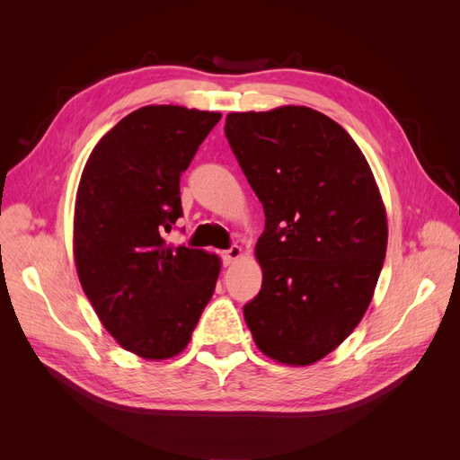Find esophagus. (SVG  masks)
Wrapping results in <instances>:
<instances>
[{
  "label": "esophagus",
  "mask_w": 460,
  "mask_h": 460,
  "mask_svg": "<svg viewBox=\"0 0 460 460\" xmlns=\"http://www.w3.org/2000/svg\"><path fill=\"white\" fill-rule=\"evenodd\" d=\"M242 257V247L240 245H232L228 247L226 252H222V262H225V267H230L232 262H235Z\"/></svg>",
  "instance_id": "1"
}]
</instances>
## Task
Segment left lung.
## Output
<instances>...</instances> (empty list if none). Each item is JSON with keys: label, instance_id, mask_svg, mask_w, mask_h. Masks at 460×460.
Masks as SVG:
<instances>
[{"label": "left lung", "instance_id": "8db88e82", "mask_svg": "<svg viewBox=\"0 0 460 460\" xmlns=\"http://www.w3.org/2000/svg\"><path fill=\"white\" fill-rule=\"evenodd\" d=\"M225 134L264 208L262 286L245 323L267 357L313 365L349 336L374 296L387 247L380 190L353 137L314 109L230 113Z\"/></svg>", "mask_w": 460, "mask_h": 460}]
</instances>
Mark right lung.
I'll return each instance as SVG.
<instances>
[{"label":"right lung","mask_w":460,"mask_h":460,"mask_svg":"<svg viewBox=\"0 0 460 460\" xmlns=\"http://www.w3.org/2000/svg\"><path fill=\"white\" fill-rule=\"evenodd\" d=\"M220 113L147 105L111 128L82 171L75 207V261L105 330L149 360L184 351L220 259L166 245L182 217L180 176Z\"/></svg>","instance_id":"add662e5"}]
</instances>
